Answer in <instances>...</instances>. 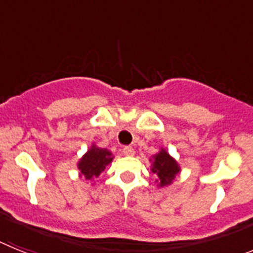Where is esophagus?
<instances>
[{"mask_svg": "<svg viewBox=\"0 0 253 253\" xmlns=\"http://www.w3.org/2000/svg\"><path fill=\"white\" fill-rule=\"evenodd\" d=\"M123 153H124L125 156H128V157H133L134 154H135V151H134L133 147H124V148H123Z\"/></svg>", "mask_w": 253, "mask_h": 253, "instance_id": "esophagus-1", "label": "esophagus"}]
</instances>
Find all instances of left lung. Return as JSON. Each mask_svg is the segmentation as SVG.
Listing matches in <instances>:
<instances>
[{"label":"left lung","instance_id":"1","mask_svg":"<svg viewBox=\"0 0 253 253\" xmlns=\"http://www.w3.org/2000/svg\"><path fill=\"white\" fill-rule=\"evenodd\" d=\"M149 161L152 162L151 171L157 175L156 182L158 187L169 186L180 175V165L163 147H161L160 151L153 154Z\"/></svg>","mask_w":253,"mask_h":253}]
</instances>
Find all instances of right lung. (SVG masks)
Listing matches in <instances>:
<instances>
[{"label": "right lung", "mask_w": 253, "mask_h": 253, "mask_svg": "<svg viewBox=\"0 0 253 253\" xmlns=\"http://www.w3.org/2000/svg\"><path fill=\"white\" fill-rule=\"evenodd\" d=\"M114 156L109 149L97 147L92 143L86 153L77 162L78 177H84L86 181H93L101 175L105 167L110 165Z\"/></svg>", "instance_id": "obj_1"}]
</instances>
